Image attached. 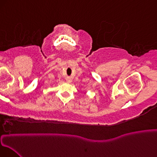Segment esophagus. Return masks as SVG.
I'll use <instances>...</instances> for the list:
<instances>
[{"label": "esophagus", "instance_id": "1", "mask_svg": "<svg viewBox=\"0 0 157 157\" xmlns=\"http://www.w3.org/2000/svg\"><path fill=\"white\" fill-rule=\"evenodd\" d=\"M67 82H68V83L71 82V79H67Z\"/></svg>", "mask_w": 157, "mask_h": 157}]
</instances>
